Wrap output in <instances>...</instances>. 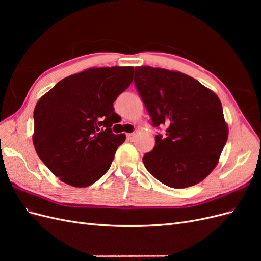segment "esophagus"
Listing matches in <instances>:
<instances>
[{"label": "esophagus", "mask_w": 261, "mask_h": 261, "mask_svg": "<svg viewBox=\"0 0 261 261\" xmlns=\"http://www.w3.org/2000/svg\"><path fill=\"white\" fill-rule=\"evenodd\" d=\"M135 137H136V134H135V133L127 134V139H128V140H130V141H133L134 139H135Z\"/></svg>", "instance_id": "1"}]
</instances>
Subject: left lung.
I'll return each mask as SVG.
<instances>
[{"label": "left lung", "instance_id": "obj_1", "mask_svg": "<svg viewBox=\"0 0 261 261\" xmlns=\"http://www.w3.org/2000/svg\"><path fill=\"white\" fill-rule=\"evenodd\" d=\"M134 81L152 125L168 127L144 155L146 169L173 188L200 183L217 167L228 136L220 99L176 70L137 66Z\"/></svg>", "mask_w": 261, "mask_h": 261}]
</instances>
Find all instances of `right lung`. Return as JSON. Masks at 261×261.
I'll return each mask as SVG.
<instances>
[{"mask_svg":"<svg viewBox=\"0 0 261 261\" xmlns=\"http://www.w3.org/2000/svg\"><path fill=\"white\" fill-rule=\"evenodd\" d=\"M133 66L91 67L60 81L37 102L33 143L63 183L86 187L111 167L125 134L111 130L113 102L133 82Z\"/></svg>","mask_w":261,"mask_h":261,"instance_id":"1","label":"right lung"}]
</instances>
